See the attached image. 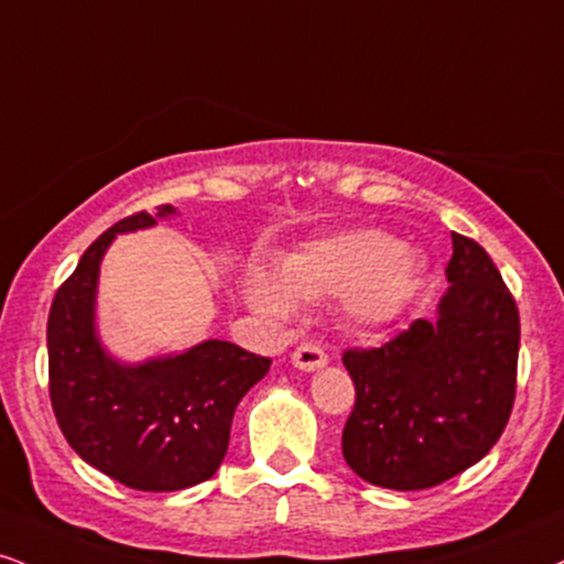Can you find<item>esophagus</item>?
Instances as JSON below:
<instances>
[{"mask_svg": "<svg viewBox=\"0 0 564 564\" xmlns=\"http://www.w3.org/2000/svg\"><path fill=\"white\" fill-rule=\"evenodd\" d=\"M291 362H294V368L312 372V370H321L323 365L328 362V355H325L317 344H302V347H296L294 355H291Z\"/></svg>", "mask_w": 564, "mask_h": 564, "instance_id": "1", "label": "esophagus"}]
</instances>
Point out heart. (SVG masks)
<instances>
[{
  "label": "heart",
  "mask_w": 564,
  "mask_h": 564,
  "mask_svg": "<svg viewBox=\"0 0 564 564\" xmlns=\"http://www.w3.org/2000/svg\"><path fill=\"white\" fill-rule=\"evenodd\" d=\"M423 264L383 230L325 236L283 257L281 268L257 262L243 275V300L270 323H289L302 302L338 296L357 328H381L415 296Z\"/></svg>",
  "instance_id": "1"
}]
</instances>
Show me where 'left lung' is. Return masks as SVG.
I'll return each mask as SVG.
<instances>
[{
    "mask_svg": "<svg viewBox=\"0 0 564 564\" xmlns=\"http://www.w3.org/2000/svg\"><path fill=\"white\" fill-rule=\"evenodd\" d=\"M452 283L438 317H420L378 349H347L355 410L344 459L393 491L444 484L484 459L514 404L520 315L486 249L452 234Z\"/></svg>",
    "mask_w": 564,
    "mask_h": 564,
    "instance_id": "obj_1",
    "label": "left lung"
}]
</instances>
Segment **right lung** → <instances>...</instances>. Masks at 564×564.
I'll list each match as a JSON object with an SVG mask.
<instances>
[{
  "instance_id": "1",
  "label": "right lung",
  "mask_w": 564,
  "mask_h": 564,
  "mask_svg": "<svg viewBox=\"0 0 564 564\" xmlns=\"http://www.w3.org/2000/svg\"><path fill=\"white\" fill-rule=\"evenodd\" d=\"M167 215L175 209L162 205L158 217ZM158 217L135 213L115 223L54 294L46 323L50 399L59 431L84 463L135 491H181L215 476L236 406L262 381L270 359L220 338L139 365L101 347V257L115 236L152 228Z\"/></svg>"
}]
</instances>
